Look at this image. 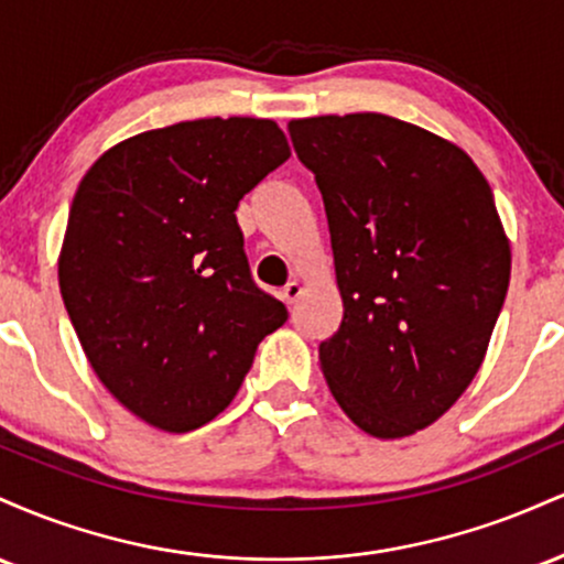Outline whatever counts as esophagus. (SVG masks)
<instances>
[{
  "instance_id": "esophagus-1",
  "label": "esophagus",
  "mask_w": 564,
  "mask_h": 564,
  "mask_svg": "<svg viewBox=\"0 0 564 564\" xmlns=\"http://www.w3.org/2000/svg\"><path fill=\"white\" fill-rule=\"evenodd\" d=\"M300 296H302V283L300 281H289L286 286L281 289V300L286 304H294L296 300H300Z\"/></svg>"
}]
</instances>
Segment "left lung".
<instances>
[{"mask_svg":"<svg viewBox=\"0 0 564 564\" xmlns=\"http://www.w3.org/2000/svg\"><path fill=\"white\" fill-rule=\"evenodd\" d=\"M345 315L321 341L328 390L368 435L437 422L480 371L511 251L488 180L462 148L384 113L296 119Z\"/></svg>","mask_w":564,"mask_h":564,"instance_id":"1","label":"left lung"}]
</instances>
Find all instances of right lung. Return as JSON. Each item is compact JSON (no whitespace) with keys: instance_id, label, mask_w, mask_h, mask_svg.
<instances>
[{"instance_id":"1","label":"right lung","mask_w":564,"mask_h":564,"mask_svg":"<svg viewBox=\"0 0 564 564\" xmlns=\"http://www.w3.org/2000/svg\"><path fill=\"white\" fill-rule=\"evenodd\" d=\"M289 156L275 121L232 116L134 134L84 174L61 294L97 379L142 422H212L286 323L251 278L236 209Z\"/></svg>"}]
</instances>
